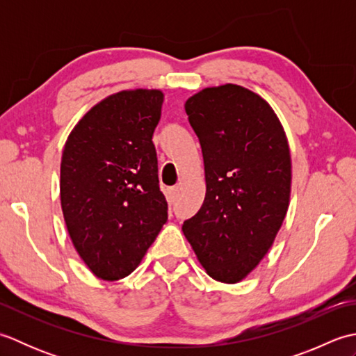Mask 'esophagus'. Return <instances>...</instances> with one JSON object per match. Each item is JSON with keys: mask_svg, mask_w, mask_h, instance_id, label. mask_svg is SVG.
<instances>
[{"mask_svg": "<svg viewBox=\"0 0 356 356\" xmlns=\"http://www.w3.org/2000/svg\"><path fill=\"white\" fill-rule=\"evenodd\" d=\"M177 194H179V190H177V188H174V186L166 190V200H168L170 205H172V203L177 200Z\"/></svg>", "mask_w": 356, "mask_h": 356, "instance_id": "obj_1", "label": "esophagus"}]
</instances>
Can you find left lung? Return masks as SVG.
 Wrapping results in <instances>:
<instances>
[{"label":"left lung","instance_id":"1","mask_svg":"<svg viewBox=\"0 0 356 356\" xmlns=\"http://www.w3.org/2000/svg\"><path fill=\"white\" fill-rule=\"evenodd\" d=\"M185 111L202 147L207 194L182 231L209 277L237 283L282 228L291 195L289 145L270 105L245 87L203 88Z\"/></svg>","mask_w":356,"mask_h":356}]
</instances>
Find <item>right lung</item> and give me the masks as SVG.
Listing matches in <instances>:
<instances>
[{
  "instance_id": "add662e5",
  "label": "right lung",
  "mask_w": 356,
  "mask_h": 356,
  "mask_svg": "<svg viewBox=\"0 0 356 356\" xmlns=\"http://www.w3.org/2000/svg\"><path fill=\"white\" fill-rule=\"evenodd\" d=\"M161 90H125L86 113L65 142L61 207L81 259L102 280L138 268L168 218L159 188L154 128Z\"/></svg>"
}]
</instances>
